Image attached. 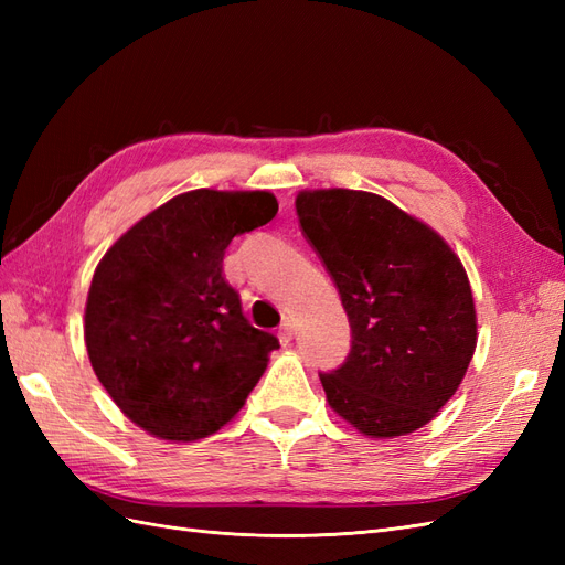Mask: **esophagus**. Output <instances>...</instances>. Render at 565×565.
<instances>
[{
    "label": "esophagus",
    "mask_w": 565,
    "mask_h": 565,
    "mask_svg": "<svg viewBox=\"0 0 565 565\" xmlns=\"http://www.w3.org/2000/svg\"><path fill=\"white\" fill-rule=\"evenodd\" d=\"M278 339H280V344L282 347H287L289 341L295 339V322L292 320H282V324H280V330H278Z\"/></svg>",
    "instance_id": "34e87169"
}]
</instances>
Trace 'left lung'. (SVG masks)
<instances>
[{
  "label": "left lung",
  "mask_w": 565,
  "mask_h": 565,
  "mask_svg": "<svg viewBox=\"0 0 565 565\" xmlns=\"http://www.w3.org/2000/svg\"><path fill=\"white\" fill-rule=\"evenodd\" d=\"M297 214L351 322L344 365L320 372L330 407L370 438L422 429L455 396L476 351L459 256L374 193L301 191Z\"/></svg>",
  "instance_id": "8db88e82"
}]
</instances>
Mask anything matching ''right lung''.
<instances>
[{
    "instance_id": "1",
    "label": "right lung",
    "mask_w": 565,
    "mask_h": 565,
    "mask_svg": "<svg viewBox=\"0 0 565 565\" xmlns=\"http://www.w3.org/2000/svg\"><path fill=\"white\" fill-rule=\"evenodd\" d=\"M276 214L266 191L200 188L143 216L96 266L84 311L89 361L150 436L216 434L262 380L280 341L243 316L224 254L235 235Z\"/></svg>"
}]
</instances>
